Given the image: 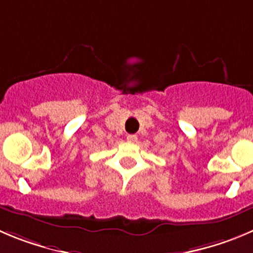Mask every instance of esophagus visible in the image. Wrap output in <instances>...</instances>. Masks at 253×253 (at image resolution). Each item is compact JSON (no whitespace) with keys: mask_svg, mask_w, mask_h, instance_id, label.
<instances>
[{"mask_svg":"<svg viewBox=\"0 0 253 253\" xmlns=\"http://www.w3.org/2000/svg\"><path fill=\"white\" fill-rule=\"evenodd\" d=\"M126 140H128L129 143H135V141L138 140V136L134 135V134H130V135L126 136Z\"/></svg>","mask_w":253,"mask_h":253,"instance_id":"1","label":"esophagus"}]
</instances>
